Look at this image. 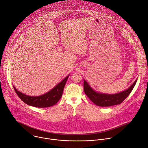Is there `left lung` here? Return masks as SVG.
Instances as JSON below:
<instances>
[{
  "mask_svg": "<svg viewBox=\"0 0 148 148\" xmlns=\"http://www.w3.org/2000/svg\"><path fill=\"white\" fill-rule=\"evenodd\" d=\"M138 79L127 89L114 94H108L97 92L84 79V89L86 96L96 105L101 107H108L122 103L130 95L135 86Z\"/></svg>",
  "mask_w": 148,
  "mask_h": 148,
  "instance_id": "1",
  "label": "left lung"
}]
</instances>
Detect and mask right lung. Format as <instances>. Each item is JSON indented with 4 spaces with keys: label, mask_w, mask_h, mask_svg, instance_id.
Returning a JSON list of instances; mask_svg holds the SVG:
<instances>
[{
    "label": "right lung",
    "mask_w": 148,
    "mask_h": 148,
    "mask_svg": "<svg viewBox=\"0 0 148 148\" xmlns=\"http://www.w3.org/2000/svg\"><path fill=\"white\" fill-rule=\"evenodd\" d=\"M69 75L65 77L51 90L40 96H29L18 91L14 85L13 88L18 97L27 105L40 108L51 107L56 105L60 99Z\"/></svg>",
    "instance_id": "right-lung-1"
}]
</instances>
